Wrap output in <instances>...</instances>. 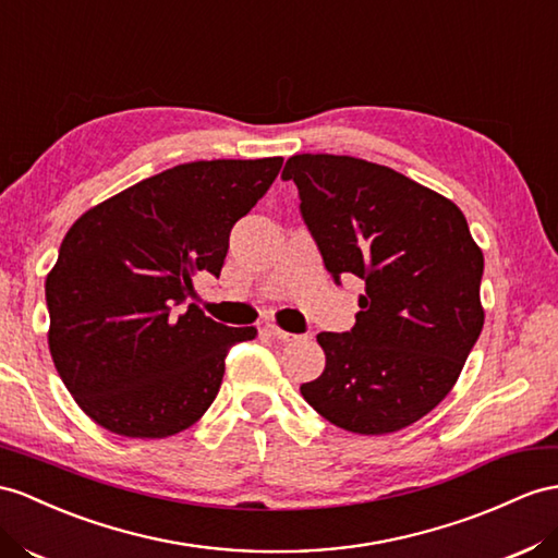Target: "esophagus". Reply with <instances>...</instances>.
Instances as JSON below:
<instances>
[{
  "label": "esophagus",
  "mask_w": 558,
  "mask_h": 558,
  "mask_svg": "<svg viewBox=\"0 0 558 558\" xmlns=\"http://www.w3.org/2000/svg\"><path fill=\"white\" fill-rule=\"evenodd\" d=\"M264 330H266L268 335H274V337L280 339V341H296V339H302V335H294V332L282 330V327H280L276 320H266V323H264Z\"/></svg>",
  "instance_id": "esophagus-1"
}]
</instances>
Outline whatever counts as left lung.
Instances as JSON below:
<instances>
[{
	"mask_svg": "<svg viewBox=\"0 0 558 558\" xmlns=\"http://www.w3.org/2000/svg\"><path fill=\"white\" fill-rule=\"evenodd\" d=\"M302 214L335 280H365L351 332H320L304 401L351 434L415 424L446 398L483 327V252L452 199L349 155H292Z\"/></svg>",
	"mask_w": 558,
	"mask_h": 558,
	"instance_id": "obj_1",
	"label": "left lung"
}]
</instances>
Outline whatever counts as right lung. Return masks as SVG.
I'll use <instances>...</instances> for the list:
<instances>
[{
  "label": "right lung",
  "instance_id": "add662e5",
  "mask_svg": "<svg viewBox=\"0 0 558 558\" xmlns=\"http://www.w3.org/2000/svg\"><path fill=\"white\" fill-rule=\"evenodd\" d=\"M280 167L282 157L177 165L70 226L47 276V339L65 389L98 426L167 438L214 403L228 349L256 330L177 306L197 270L221 274L233 223Z\"/></svg>",
  "mask_w": 558,
  "mask_h": 558
}]
</instances>
